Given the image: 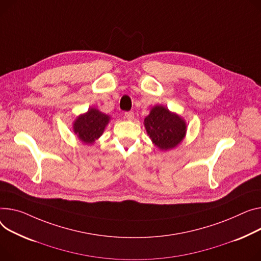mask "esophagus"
Listing matches in <instances>:
<instances>
[{"label": "esophagus", "instance_id": "1", "mask_svg": "<svg viewBox=\"0 0 261 261\" xmlns=\"http://www.w3.org/2000/svg\"><path fill=\"white\" fill-rule=\"evenodd\" d=\"M125 117L128 119V120H133L134 119V113L133 112H126L125 113Z\"/></svg>", "mask_w": 261, "mask_h": 261}]
</instances>
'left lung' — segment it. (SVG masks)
<instances>
[{
    "mask_svg": "<svg viewBox=\"0 0 261 261\" xmlns=\"http://www.w3.org/2000/svg\"><path fill=\"white\" fill-rule=\"evenodd\" d=\"M144 126L154 146L162 151L176 148L187 133L186 119L163 105L151 108L144 119Z\"/></svg>",
    "mask_w": 261,
    "mask_h": 261,
    "instance_id": "left-lung-1",
    "label": "left lung"
}]
</instances>
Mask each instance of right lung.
I'll use <instances>...</instances> for the list:
<instances>
[{
	"mask_svg": "<svg viewBox=\"0 0 261 261\" xmlns=\"http://www.w3.org/2000/svg\"><path fill=\"white\" fill-rule=\"evenodd\" d=\"M110 119V115L91 107L87 112L76 116L72 123V129L82 143L93 145L102 135Z\"/></svg>",
	"mask_w": 261,
	"mask_h": 261,
	"instance_id": "1",
	"label": "right lung"
}]
</instances>
